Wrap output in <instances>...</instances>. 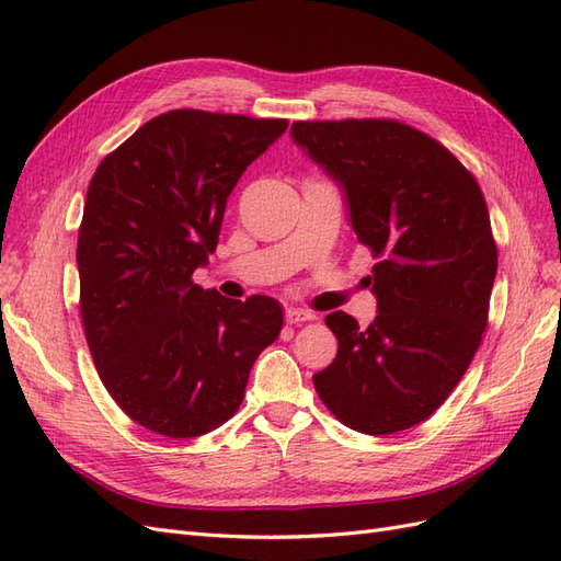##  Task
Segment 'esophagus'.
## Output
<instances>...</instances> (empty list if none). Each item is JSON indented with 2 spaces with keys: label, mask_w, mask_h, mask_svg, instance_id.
Here are the masks:
<instances>
[{
  "label": "esophagus",
  "mask_w": 561,
  "mask_h": 561,
  "mask_svg": "<svg viewBox=\"0 0 561 561\" xmlns=\"http://www.w3.org/2000/svg\"><path fill=\"white\" fill-rule=\"evenodd\" d=\"M313 313L304 311V309H287L285 311V322L287 325H297V322H304V320H311Z\"/></svg>",
  "instance_id": "obj_1"
}]
</instances>
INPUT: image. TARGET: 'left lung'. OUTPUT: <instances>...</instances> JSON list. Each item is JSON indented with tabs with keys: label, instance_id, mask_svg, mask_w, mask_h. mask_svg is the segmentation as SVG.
I'll use <instances>...</instances> for the list:
<instances>
[{
	"label": "left lung",
	"instance_id": "1",
	"mask_svg": "<svg viewBox=\"0 0 561 561\" xmlns=\"http://www.w3.org/2000/svg\"><path fill=\"white\" fill-rule=\"evenodd\" d=\"M293 140L342 190L379 262L377 318H325L339 351L313 375L330 412L365 435L428 419L482 342L499 254L478 182L426 133L388 118L297 122Z\"/></svg>",
	"mask_w": 561,
	"mask_h": 561
}]
</instances>
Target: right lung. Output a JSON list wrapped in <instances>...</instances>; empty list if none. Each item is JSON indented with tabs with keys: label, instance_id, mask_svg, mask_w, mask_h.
<instances>
[{
	"label": "right lung",
	"instance_id": "right-lung-1",
	"mask_svg": "<svg viewBox=\"0 0 561 561\" xmlns=\"http://www.w3.org/2000/svg\"><path fill=\"white\" fill-rule=\"evenodd\" d=\"M285 118L173 110L114 149L89 184L77 241L81 320L114 402L151 433L198 437L239 410L283 307L203 290L227 198Z\"/></svg>",
	"mask_w": 561,
	"mask_h": 561
}]
</instances>
